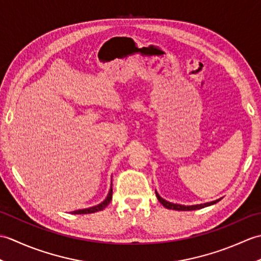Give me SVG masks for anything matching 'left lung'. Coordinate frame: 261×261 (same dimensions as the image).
Wrapping results in <instances>:
<instances>
[{"instance_id":"obj_1","label":"left lung","mask_w":261,"mask_h":261,"mask_svg":"<svg viewBox=\"0 0 261 261\" xmlns=\"http://www.w3.org/2000/svg\"><path fill=\"white\" fill-rule=\"evenodd\" d=\"M156 196L158 198V201L162 203L166 208H169V210H177V211H193V210H199V208H203V207H206L210 206V205H213L215 203H218L221 198L219 199H215V201L212 202H207V203H204V204H196V205H181V204H175V203H171L166 201L162 196L159 195L156 191Z\"/></svg>"}]
</instances>
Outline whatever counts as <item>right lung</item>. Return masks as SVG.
I'll list each match as a JSON object with an SVG mask.
<instances>
[{
    "label": "right lung",
    "instance_id": "add662e5",
    "mask_svg": "<svg viewBox=\"0 0 261 261\" xmlns=\"http://www.w3.org/2000/svg\"><path fill=\"white\" fill-rule=\"evenodd\" d=\"M111 199H112V182H111V187H110V191L108 196L105 197V199L103 202H101L99 204L95 205V206H91V207H87V208H82V210H76L71 212V214H88V213H95L98 212V211H102L105 207L108 206L109 203L111 202Z\"/></svg>",
    "mask_w": 261,
    "mask_h": 261
}]
</instances>
